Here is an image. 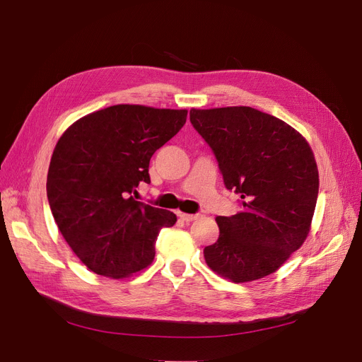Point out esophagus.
Segmentation results:
<instances>
[{"label":"esophagus","mask_w":362,"mask_h":362,"mask_svg":"<svg viewBox=\"0 0 362 362\" xmlns=\"http://www.w3.org/2000/svg\"><path fill=\"white\" fill-rule=\"evenodd\" d=\"M180 217L182 218V221H184L185 223H190V222L196 221V218L199 217V214H185V213H181V214H180Z\"/></svg>","instance_id":"1"}]
</instances>
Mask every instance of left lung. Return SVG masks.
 <instances>
[{"mask_svg": "<svg viewBox=\"0 0 362 362\" xmlns=\"http://www.w3.org/2000/svg\"><path fill=\"white\" fill-rule=\"evenodd\" d=\"M190 122L218 163L242 211L218 216V238L204 249L208 267L233 282L276 272L310 234L319 170L305 137L252 107L190 110Z\"/></svg>", "mask_w": 362, "mask_h": 362, "instance_id": "left-lung-1", "label": "left lung"}]
</instances>
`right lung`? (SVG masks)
<instances>
[{
  "label": "right lung",
  "instance_id": "1",
  "mask_svg": "<svg viewBox=\"0 0 362 362\" xmlns=\"http://www.w3.org/2000/svg\"><path fill=\"white\" fill-rule=\"evenodd\" d=\"M187 110L119 104L74 122L54 148L47 194L59 231L83 264L122 279L156 257L177 216L136 201L149 160L185 124Z\"/></svg>",
  "mask_w": 362,
  "mask_h": 362
}]
</instances>
